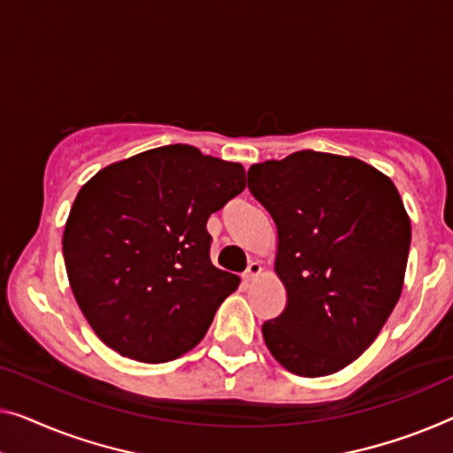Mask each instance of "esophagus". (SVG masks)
<instances>
[{
    "label": "esophagus",
    "instance_id": "esophagus-1",
    "mask_svg": "<svg viewBox=\"0 0 453 453\" xmlns=\"http://www.w3.org/2000/svg\"><path fill=\"white\" fill-rule=\"evenodd\" d=\"M260 274H262V266L258 265V262H250L246 273L242 274V279H244V282H252V280L258 279Z\"/></svg>",
    "mask_w": 453,
    "mask_h": 453
}]
</instances>
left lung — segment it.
<instances>
[{
  "label": "left lung",
  "instance_id": "obj_1",
  "mask_svg": "<svg viewBox=\"0 0 453 453\" xmlns=\"http://www.w3.org/2000/svg\"><path fill=\"white\" fill-rule=\"evenodd\" d=\"M276 226L274 273L287 305L262 326L274 360L296 376L352 364L393 313L411 219L393 180L354 157L301 150L248 171Z\"/></svg>",
  "mask_w": 453,
  "mask_h": 453
}]
</instances>
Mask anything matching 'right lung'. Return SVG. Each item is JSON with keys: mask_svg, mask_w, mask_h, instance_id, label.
Here are the masks:
<instances>
[{"mask_svg": "<svg viewBox=\"0 0 453 453\" xmlns=\"http://www.w3.org/2000/svg\"><path fill=\"white\" fill-rule=\"evenodd\" d=\"M244 187L240 162L187 144L118 160L81 187L63 234L65 266L107 348L160 364L203 340L240 285L211 265L205 226Z\"/></svg>", "mask_w": 453, "mask_h": 453, "instance_id": "obj_1", "label": "right lung"}]
</instances>
